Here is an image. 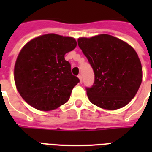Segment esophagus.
I'll list each match as a JSON object with an SVG mask.
<instances>
[{
	"label": "esophagus",
	"mask_w": 152,
	"mask_h": 152,
	"mask_svg": "<svg viewBox=\"0 0 152 152\" xmlns=\"http://www.w3.org/2000/svg\"><path fill=\"white\" fill-rule=\"evenodd\" d=\"M78 77L79 79H80V83H82V82H83V80H82V75H81V74H79Z\"/></svg>",
	"instance_id": "34e87169"
}]
</instances>
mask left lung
Masks as SVG:
<instances>
[{
  "instance_id": "8db88e82",
  "label": "left lung",
  "mask_w": 152,
  "mask_h": 152,
  "mask_svg": "<svg viewBox=\"0 0 152 152\" xmlns=\"http://www.w3.org/2000/svg\"><path fill=\"white\" fill-rule=\"evenodd\" d=\"M78 46L95 73V82L86 88L95 106L117 110L134 98L142 82V66L129 44L110 34L78 39Z\"/></svg>"
}]
</instances>
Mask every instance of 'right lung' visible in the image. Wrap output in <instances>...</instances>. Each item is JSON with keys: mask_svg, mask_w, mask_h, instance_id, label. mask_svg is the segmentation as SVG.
<instances>
[{"mask_svg": "<svg viewBox=\"0 0 152 152\" xmlns=\"http://www.w3.org/2000/svg\"><path fill=\"white\" fill-rule=\"evenodd\" d=\"M76 46L72 37L47 34L23 47L15 61L14 79L20 95L29 105L49 111L68 102L80 80L72 74L64 55Z\"/></svg>", "mask_w": 152, "mask_h": 152, "instance_id": "add662e5", "label": "right lung"}]
</instances>
